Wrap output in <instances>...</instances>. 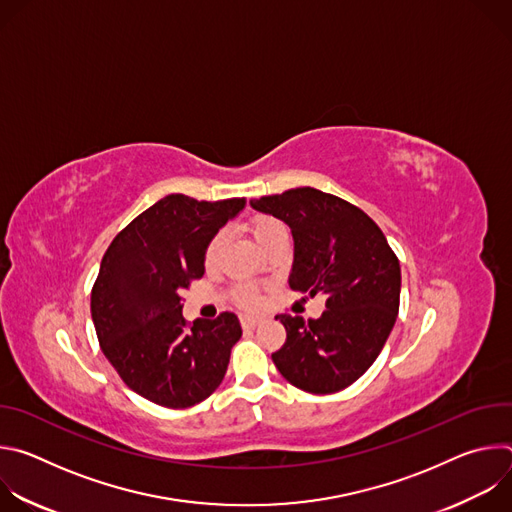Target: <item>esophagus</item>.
Wrapping results in <instances>:
<instances>
[{"mask_svg":"<svg viewBox=\"0 0 512 512\" xmlns=\"http://www.w3.org/2000/svg\"><path fill=\"white\" fill-rule=\"evenodd\" d=\"M259 322H261L259 316H243V318H241V326H243L245 330H253Z\"/></svg>","mask_w":512,"mask_h":512,"instance_id":"esophagus-1","label":"esophagus"}]
</instances>
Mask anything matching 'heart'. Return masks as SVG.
I'll return each mask as SVG.
<instances>
[{
	"label": "heart",
	"instance_id": "1",
	"mask_svg": "<svg viewBox=\"0 0 512 512\" xmlns=\"http://www.w3.org/2000/svg\"><path fill=\"white\" fill-rule=\"evenodd\" d=\"M249 231L261 247H267L275 237L285 235L283 223L277 221V218H273V216H267V214H255L249 221ZM221 247H223V235H214L208 241V245L204 249V265L206 267H212L216 263L218 253H221ZM233 296L243 308H255L259 304V291H257L255 285H247V283L237 285L235 291H233Z\"/></svg>",
	"mask_w": 512,
	"mask_h": 512
}]
</instances>
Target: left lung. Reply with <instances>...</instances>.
<instances>
[{
    "label": "left lung",
    "instance_id": "1",
    "mask_svg": "<svg viewBox=\"0 0 512 512\" xmlns=\"http://www.w3.org/2000/svg\"><path fill=\"white\" fill-rule=\"evenodd\" d=\"M251 206L294 235L289 287L326 296L318 320L277 316L287 338L271 354L275 367L302 391L338 393L369 371L395 326L399 259L373 218L334 194L304 186Z\"/></svg>",
    "mask_w": 512,
    "mask_h": 512
}]
</instances>
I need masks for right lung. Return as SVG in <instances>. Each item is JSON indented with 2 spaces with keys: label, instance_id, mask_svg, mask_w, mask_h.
<instances>
[{
  "label": "right lung",
  "instance_id": "right-lung-1",
  "mask_svg": "<svg viewBox=\"0 0 512 512\" xmlns=\"http://www.w3.org/2000/svg\"><path fill=\"white\" fill-rule=\"evenodd\" d=\"M245 198L194 200L170 194L113 239L91 291L103 354L123 383L156 405L192 407L223 383L239 318L223 312L188 324L182 289L204 275V249Z\"/></svg>",
  "mask_w": 512,
  "mask_h": 512
}]
</instances>
